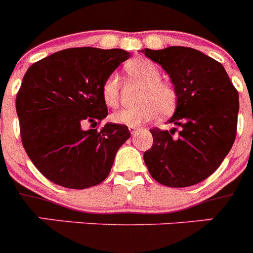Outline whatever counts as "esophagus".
<instances>
[{
  "instance_id": "esophagus-1",
  "label": "esophagus",
  "mask_w": 253,
  "mask_h": 253,
  "mask_svg": "<svg viewBox=\"0 0 253 253\" xmlns=\"http://www.w3.org/2000/svg\"><path fill=\"white\" fill-rule=\"evenodd\" d=\"M138 129H139V128H138V126H129V131H130L131 134L135 133V131H137Z\"/></svg>"
}]
</instances>
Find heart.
Here are the masks:
<instances>
[{
	"instance_id": "heart-1",
	"label": "heart",
	"mask_w": 253,
	"mask_h": 253,
	"mask_svg": "<svg viewBox=\"0 0 253 253\" xmlns=\"http://www.w3.org/2000/svg\"><path fill=\"white\" fill-rule=\"evenodd\" d=\"M128 77L142 84L137 95L135 106L122 109L111 115V120L118 124L138 126L149 120L171 113L176 106V92L173 87L160 80L161 72L156 64L147 58H134L124 64ZM104 102L110 107H116L120 101V84L115 75L105 78L101 86Z\"/></svg>"
}]
</instances>
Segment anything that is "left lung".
Listing matches in <instances>:
<instances>
[{
    "label": "left lung",
    "instance_id": "8db88e82",
    "mask_svg": "<svg viewBox=\"0 0 253 253\" xmlns=\"http://www.w3.org/2000/svg\"><path fill=\"white\" fill-rule=\"evenodd\" d=\"M171 78L176 110L167 123L180 128L151 129L153 144L144 162L154 180L169 187H186L209 177L236 139L238 92L224 67L186 46L143 49Z\"/></svg>",
    "mask_w": 253,
    "mask_h": 253
}]
</instances>
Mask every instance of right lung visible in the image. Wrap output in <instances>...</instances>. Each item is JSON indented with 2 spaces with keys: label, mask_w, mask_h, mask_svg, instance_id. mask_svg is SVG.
Returning a JSON list of instances; mask_svg holds the SVG:
<instances>
[{
  "label": "right lung",
  "mask_w": 253,
  "mask_h": 253,
  "mask_svg": "<svg viewBox=\"0 0 253 253\" xmlns=\"http://www.w3.org/2000/svg\"><path fill=\"white\" fill-rule=\"evenodd\" d=\"M123 49L69 48L40 59L26 71L16 96L22 146L48 180L68 189L96 186L107 177L128 126L101 122L107 106L105 78L129 58Z\"/></svg>",
  "instance_id": "1"
}]
</instances>
